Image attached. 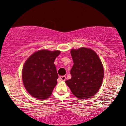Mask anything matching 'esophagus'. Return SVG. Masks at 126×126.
I'll return each instance as SVG.
<instances>
[{"instance_id":"obj_1","label":"esophagus","mask_w":126,"mask_h":126,"mask_svg":"<svg viewBox=\"0 0 126 126\" xmlns=\"http://www.w3.org/2000/svg\"><path fill=\"white\" fill-rule=\"evenodd\" d=\"M59 79L61 80V81H65L66 80V76H60Z\"/></svg>"}]
</instances>
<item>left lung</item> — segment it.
Listing matches in <instances>:
<instances>
[{
	"label": "left lung",
	"instance_id": "obj_1",
	"mask_svg": "<svg viewBox=\"0 0 126 126\" xmlns=\"http://www.w3.org/2000/svg\"><path fill=\"white\" fill-rule=\"evenodd\" d=\"M74 65L70 70L71 79L65 83L77 98L87 99L94 95L102 83L103 65L97 54L87 48L70 51Z\"/></svg>",
	"mask_w": 126,
	"mask_h": 126
}]
</instances>
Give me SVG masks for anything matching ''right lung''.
Masks as SVG:
<instances>
[{
	"label": "right lung",
	"instance_id": "add662e5",
	"mask_svg": "<svg viewBox=\"0 0 126 126\" xmlns=\"http://www.w3.org/2000/svg\"><path fill=\"white\" fill-rule=\"evenodd\" d=\"M60 51L40 50L32 54L23 65L22 79L28 93L34 98L49 97L59 77L54 62Z\"/></svg>",
	"mask_w": 126,
	"mask_h": 126
}]
</instances>
